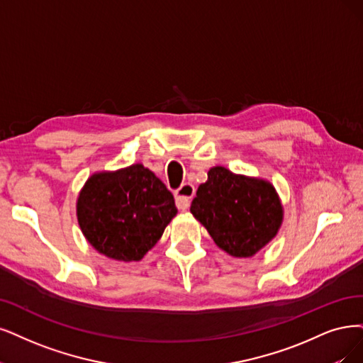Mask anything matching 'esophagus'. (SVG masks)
Wrapping results in <instances>:
<instances>
[{
    "mask_svg": "<svg viewBox=\"0 0 363 363\" xmlns=\"http://www.w3.org/2000/svg\"><path fill=\"white\" fill-rule=\"evenodd\" d=\"M194 193H196L194 185H191L190 182L182 184V185L179 186V189H178L177 191H174V199H177V206H178L179 209L185 211L186 208L190 206L191 199H193Z\"/></svg>",
    "mask_w": 363,
    "mask_h": 363,
    "instance_id": "34e87169",
    "label": "esophagus"
}]
</instances>
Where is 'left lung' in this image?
<instances>
[{
  "label": "left lung",
  "instance_id": "obj_1",
  "mask_svg": "<svg viewBox=\"0 0 363 363\" xmlns=\"http://www.w3.org/2000/svg\"><path fill=\"white\" fill-rule=\"evenodd\" d=\"M190 211L213 242L233 257L254 256L277 236L283 223V206L271 182L223 166L208 172Z\"/></svg>",
  "mask_w": 363,
  "mask_h": 363
}]
</instances>
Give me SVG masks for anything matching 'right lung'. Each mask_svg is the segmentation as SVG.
Segmentation results:
<instances>
[{
	"mask_svg": "<svg viewBox=\"0 0 363 363\" xmlns=\"http://www.w3.org/2000/svg\"><path fill=\"white\" fill-rule=\"evenodd\" d=\"M77 221L106 257L138 262L177 216L173 194L142 164L94 173L77 197Z\"/></svg>",
	"mask_w": 363,
	"mask_h": 363,
	"instance_id": "right-lung-1",
	"label": "right lung"
}]
</instances>
